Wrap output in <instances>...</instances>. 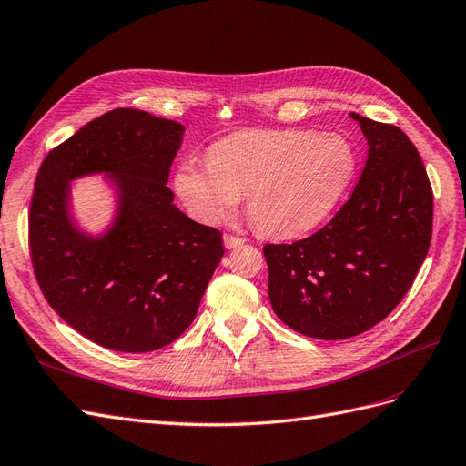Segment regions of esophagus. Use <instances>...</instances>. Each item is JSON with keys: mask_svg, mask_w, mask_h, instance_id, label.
<instances>
[{"mask_svg": "<svg viewBox=\"0 0 466 466\" xmlns=\"http://www.w3.org/2000/svg\"><path fill=\"white\" fill-rule=\"evenodd\" d=\"M245 243V238H241V237H237V235H223V245H225V248H237V247H241Z\"/></svg>", "mask_w": 466, "mask_h": 466, "instance_id": "obj_1", "label": "esophagus"}]
</instances>
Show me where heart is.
Returning a JSON list of instances; mask_svg holds the SVG:
<instances>
[{
    "label": "heart",
    "instance_id": "b5f03b06",
    "mask_svg": "<svg viewBox=\"0 0 466 466\" xmlns=\"http://www.w3.org/2000/svg\"><path fill=\"white\" fill-rule=\"evenodd\" d=\"M354 168V149L338 134L245 130L211 146L208 161H182L175 190L202 223L228 219L245 196L257 229L295 237L327 219Z\"/></svg>",
    "mask_w": 466,
    "mask_h": 466
}]
</instances>
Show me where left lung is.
Returning a JSON list of instances; mask_svg holds the SVG:
<instances>
[{
	"label": "left lung",
	"instance_id": "1",
	"mask_svg": "<svg viewBox=\"0 0 466 466\" xmlns=\"http://www.w3.org/2000/svg\"><path fill=\"white\" fill-rule=\"evenodd\" d=\"M368 161L350 200L315 235L266 245L268 298L295 332L342 340L373 329L410 289L433 223L426 167L392 124L351 112Z\"/></svg>",
	"mask_w": 466,
	"mask_h": 466
}]
</instances>
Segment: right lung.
<instances>
[{
  "label": "right lung",
  "instance_id": "1",
  "mask_svg": "<svg viewBox=\"0 0 466 466\" xmlns=\"http://www.w3.org/2000/svg\"><path fill=\"white\" fill-rule=\"evenodd\" d=\"M185 126L116 108L83 126L42 161L29 247L50 307L91 342L126 354L185 332L223 257L221 233L173 204L168 171ZM105 174L117 192L111 228L89 236L71 216V180Z\"/></svg>",
  "mask_w": 466,
  "mask_h": 466
}]
</instances>
